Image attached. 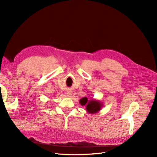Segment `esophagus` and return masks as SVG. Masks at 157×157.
I'll return each instance as SVG.
<instances>
[{
  "instance_id": "1",
  "label": "esophagus",
  "mask_w": 157,
  "mask_h": 157,
  "mask_svg": "<svg viewBox=\"0 0 157 157\" xmlns=\"http://www.w3.org/2000/svg\"><path fill=\"white\" fill-rule=\"evenodd\" d=\"M67 96L68 97H71L72 96V92L71 91H67Z\"/></svg>"
}]
</instances>
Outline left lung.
I'll return each mask as SVG.
<instances>
[{
	"label": "left lung",
	"instance_id": "1",
	"mask_svg": "<svg viewBox=\"0 0 157 157\" xmlns=\"http://www.w3.org/2000/svg\"><path fill=\"white\" fill-rule=\"evenodd\" d=\"M81 105L85 106L86 111L89 114H96L101 111V109L103 107V102L100 101L95 99L88 100L86 97L83 98L79 100Z\"/></svg>",
	"mask_w": 157,
	"mask_h": 157
}]
</instances>
